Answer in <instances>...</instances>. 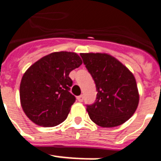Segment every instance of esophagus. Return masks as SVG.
Returning <instances> with one entry per match:
<instances>
[{
    "label": "esophagus",
    "instance_id": "1",
    "mask_svg": "<svg viewBox=\"0 0 161 161\" xmlns=\"http://www.w3.org/2000/svg\"><path fill=\"white\" fill-rule=\"evenodd\" d=\"M78 102H83V95H80V96L78 97Z\"/></svg>",
    "mask_w": 161,
    "mask_h": 161
}]
</instances>
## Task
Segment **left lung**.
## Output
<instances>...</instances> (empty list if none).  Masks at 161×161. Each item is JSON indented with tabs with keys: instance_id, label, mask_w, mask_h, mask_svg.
Returning a JSON list of instances; mask_svg holds the SVG:
<instances>
[{
	"instance_id": "left-lung-1",
	"label": "left lung",
	"mask_w": 161,
	"mask_h": 161,
	"mask_svg": "<svg viewBox=\"0 0 161 161\" xmlns=\"http://www.w3.org/2000/svg\"><path fill=\"white\" fill-rule=\"evenodd\" d=\"M93 78L96 101L87 106L90 119L102 127L120 126L132 117L139 103L136 81L131 72L113 56L80 53Z\"/></svg>"
}]
</instances>
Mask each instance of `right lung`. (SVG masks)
I'll return each instance as SVG.
<instances>
[{
  "label": "right lung",
  "mask_w": 161,
  "mask_h": 161,
  "mask_svg": "<svg viewBox=\"0 0 161 161\" xmlns=\"http://www.w3.org/2000/svg\"><path fill=\"white\" fill-rule=\"evenodd\" d=\"M83 64L76 53H51L33 64L22 77L19 98L22 109L34 123L52 127L62 123L75 102L69 92V73Z\"/></svg>",
  "instance_id": "right-lung-1"
}]
</instances>
